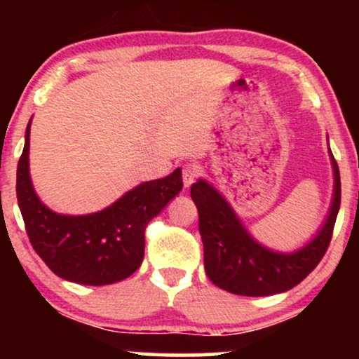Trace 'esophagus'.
<instances>
[{"label":"esophagus","instance_id":"1","mask_svg":"<svg viewBox=\"0 0 359 359\" xmlns=\"http://www.w3.org/2000/svg\"><path fill=\"white\" fill-rule=\"evenodd\" d=\"M201 170L196 163H185L182 167V179H184V185L185 187H191V185L196 182V179L199 177Z\"/></svg>","mask_w":359,"mask_h":359}]
</instances>
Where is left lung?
Wrapping results in <instances>:
<instances>
[{"label":"left lung","instance_id":"1","mask_svg":"<svg viewBox=\"0 0 359 359\" xmlns=\"http://www.w3.org/2000/svg\"><path fill=\"white\" fill-rule=\"evenodd\" d=\"M334 168L331 211L317 236L295 253H275L258 245L221 194L205 180L192 184L191 196L199 211V233L204 245V269L214 285L236 295L265 297L299 285L327 251L341 205V177Z\"/></svg>","mask_w":359,"mask_h":359}]
</instances>
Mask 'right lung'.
I'll use <instances>...</instances> for the list:
<instances>
[{
	"label": "right lung",
	"mask_w": 359,
	"mask_h": 359,
	"mask_svg": "<svg viewBox=\"0 0 359 359\" xmlns=\"http://www.w3.org/2000/svg\"><path fill=\"white\" fill-rule=\"evenodd\" d=\"M30 123L16 168V199L28 240L57 277L82 285H109L140 269L145 229L182 191L180 168L163 179L140 184L101 212L62 216L40 203L28 170Z\"/></svg>",
	"instance_id": "obj_1"
}]
</instances>
